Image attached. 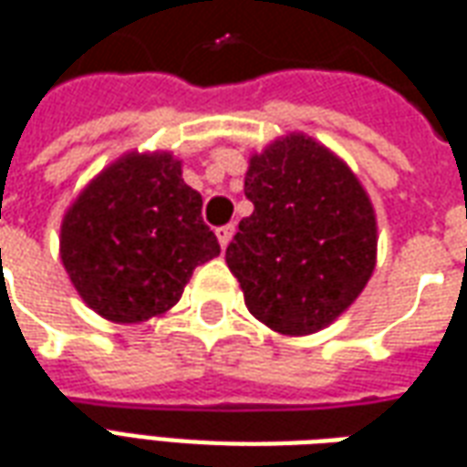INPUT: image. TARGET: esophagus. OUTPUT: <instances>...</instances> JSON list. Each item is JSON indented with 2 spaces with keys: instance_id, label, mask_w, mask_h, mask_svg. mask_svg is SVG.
Masks as SVG:
<instances>
[{
  "instance_id": "34e87169",
  "label": "esophagus",
  "mask_w": 467,
  "mask_h": 467,
  "mask_svg": "<svg viewBox=\"0 0 467 467\" xmlns=\"http://www.w3.org/2000/svg\"><path fill=\"white\" fill-rule=\"evenodd\" d=\"M234 234V224H224V227H217V240H220V247H227L230 240H233Z\"/></svg>"
}]
</instances>
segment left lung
<instances>
[{
  "mask_svg": "<svg viewBox=\"0 0 467 467\" xmlns=\"http://www.w3.org/2000/svg\"><path fill=\"white\" fill-rule=\"evenodd\" d=\"M254 204L227 244L247 310L280 335H310L350 307L375 270L378 224L348 164L307 134L250 157Z\"/></svg>",
  "mask_w": 467,
  "mask_h": 467,
  "instance_id": "obj_1",
  "label": "left lung"
}]
</instances>
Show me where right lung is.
Instances as JSON below:
<instances>
[{
	"label": "right lung",
	"mask_w": 467,
	"mask_h": 467,
	"mask_svg": "<svg viewBox=\"0 0 467 467\" xmlns=\"http://www.w3.org/2000/svg\"><path fill=\"white\" fill-rule=\"evenodd\" d=\"M59 254L97 315L144 323L182 297L194 267L220 254L202 197L170 152H130L87 184L62 220Z\"/></svg>",
	"instance_id": "obj_1"
}]
</instances>
